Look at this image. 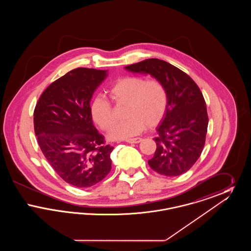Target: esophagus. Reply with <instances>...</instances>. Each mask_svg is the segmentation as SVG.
Here are the masks:
<instances>
[{
  "label": "esophagus",
  "mask_w": 251,
  "mask_h": 251,
  "mask_svg": "<svg viewBox=\"0 0 251 251\" xmlns=\"http://www.w3.org/2000/svg\"><path fill=\"white\" fill-rule=\"evenodd\" d=\"M142 141V139L140 137H136V138H131V139H127L126 142L130 144H137L140 143Z\"/></svg>",
  "instance_id": "esophagus-1"
}]
</instances>
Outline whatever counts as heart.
<instances>
[{
    "label": "heart",
    "instance_id": "heart-1",
    "mask_svg": "<svg viewBox=\"0 0 251 251\" xmlns=\"http://www.w3.org/2000/svg\"><path fill=\"white\" fill-rule=\"evenodd\" d=\"M108 96L117 105H126L127 120L117 124L110 132L115 140L128 139L143 131L146 127L154 128L164 120L168 108L167 87L156 78L124 76L118 79L107 90ZM92 118L103 131H109L115 123L111 102L100 97L90 105Z\"/></svg>",
    "mask_w": 251,
    "mask_h": 251
}]
</instances>
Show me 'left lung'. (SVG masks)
<instances>
[{
    "label": "left lung",
    "instance_id": "8db88e82",
    "mask_svg": "<svg viewBox=\"0 0 251 251\" xmlns=\"http://www.w3.org/2000/svg\"><path fill=\"white\" fill-rule=\"evenodd\" d=\"M125 69L150 73L167 87L168 108L157 130L150 167L168 177L185 173L201 154L207 134V107L200 87L188 74L164 60H143Z\"/></svg>",
    "mask_w": 251,
    "mask_h": 251
}]
</instances>
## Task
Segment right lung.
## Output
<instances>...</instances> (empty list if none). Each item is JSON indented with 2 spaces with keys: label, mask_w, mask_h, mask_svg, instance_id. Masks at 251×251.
<instances>
[{
  "label": "right lung",
  "mask_w": 251,
  "mask_h": 251,
  "mask_svg": "<svg viewBox=\"0 0 251 251\" xmlns=\"http://www.w3.org/2000/svg\"><path fill=\"white\" fill-rule=\"evenodd\" d=\"M107 71L77 68L49 85L34 111L37 142L49 164L66 182L91 187L111 171V152L97 131L90 100Z\"/></svg>",
  "instance_id": "obj_1"
}]
</instances>
